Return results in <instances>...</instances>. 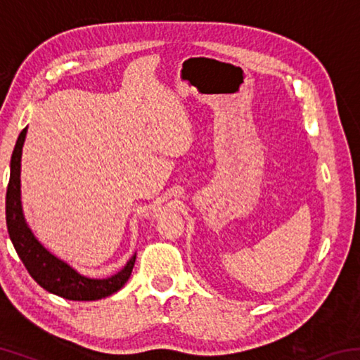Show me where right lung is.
<instances>
[{
	"label": "right lung",
	"instance_id": "1",
	"mask_svg": "<svg viewBox=\"0 0 360 360\" xmlns=\"http://www.w3.org/2000/svg\"><path fill=\"white\" fill-rule=\"evenodd\" d=\"M27 127L17 138L14 152L11 157V176L8 192H6V224H8L9 238L14 245L20 260L36 283L52 294L60 295L68 300L89 302L98 300L117 292L129 281L135 266L136 255L129 260V264L117 275L108 279H90L72 270L65 262L41 246L34 238L32 230L27 227L22 214L20 205V157L22 146L25 141Z\"/></svg>",
	"mask_w": 360,
	"mask_h": 360
}]
</instances>
